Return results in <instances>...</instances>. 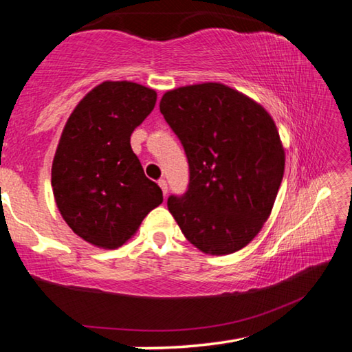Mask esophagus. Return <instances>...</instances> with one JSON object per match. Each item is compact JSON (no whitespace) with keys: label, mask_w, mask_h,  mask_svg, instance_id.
Masks as SVG:
<instances>
[{"label":"esophagus","mask_w":352,"mask_h":352,"mask_svg":"<svg viewBox=\"0 0 352 352\" xmlns=\"http://www.w3.org/2000/svg\"><path fill=\"white\" fill-rule=\"evenodd\" d=\"M158 184H160V188H162L163 194H164V195L168 194V182H166L164 178H162V180H158Z\"/></svg>","instance_id":"34e87169"}]
</instances>
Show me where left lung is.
<instances>
[{
    "label": "left lung",
    "instance_id": "obj_1",
    "mask_svg": "<svg viewBox=\"0 0 352 352\" xmlns=\"http://www.w3.org/2000/svg\"><path fill=\"white\" fill-rule=\"evenodd\" d=\"M160 111L183 144L189 184L168 208L184 237L208 254L247 245L269 219L284 175V148L272 116L222 83L164 93Z\"/></svg>",
    "mask_w": 352,
    "mask_h": 352
}]
</instances>
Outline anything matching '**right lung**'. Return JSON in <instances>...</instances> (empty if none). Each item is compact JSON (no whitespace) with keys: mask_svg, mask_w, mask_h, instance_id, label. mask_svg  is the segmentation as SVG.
Segmentation results:
<instances>
[{"mask_svg":"<svg viewBox=\"0 0 352 352\" xmlns=\"http://www.w3.org/2000/svg\"><path fill=\"white\" fill-rule=\"evenodd\" d=\"M157 93L133 82H102L71 113L51 170L65 222L83 241L118 248L132 237L163 192L130 146Z\"/></svg>","mask_w":352,"mask_h":352,"instance_id":"obj_1","label":"right lung"}]
</instances>
